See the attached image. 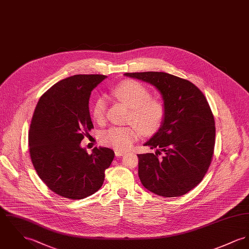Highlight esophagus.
I'll return each mask as SVG.
<instances>
[{"label":"esophagus","mask_w":249,"mask_h":249,"mask_svg":"<svg viewBox=\"0 0 249 249\" xmlns=\"http://www.w3.org/2000/svg\"><path fill=\"white\" fill-rule=\"evenodd\" d=\"M124 154H125V153H124V152H122V151H117V150L115 151V156L118 157V158H119V157H122V156H124Z\"/></svg>","instance_id":"34e87169"}]
</instances>
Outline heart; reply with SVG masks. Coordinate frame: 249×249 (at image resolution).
<instances>
[{
  "label": "heart",
  "mask_w": 249,
  "mask_h": 249,
  "mask_svg": "<svg viewBox=\"0 0 249 249\" xmlns=\"http://www.w3.org/2000/svg\"><path fill=\"white\" fill-rule=\"evenodd\" d=\"M117 99L130 108L128 122L145 135L156 132L161 125L165 116L164 105L159 100L150 99L149 90L142 84L127 80L118 84L112 89ZM107 108L106 100L98 97L95 100L91 114L95 122L101 123L105 118ZM138 138V131L132 126H111L101 133V142L117 151H125L132 146Z\"/></svg>",
  "instance_id": "1"
}]
</instances>
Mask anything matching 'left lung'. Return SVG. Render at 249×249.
<instances>
[{
    "instance_id": "left-lung-1",
    "label": "left lung",
    "mask_w": 249,
    "mask_h": 249,
    "mask_svg": "<svg viewBox=\"0 0 249 249\" xmlns=\"http://www.w3.org/2000/svg\"><path fill=\"white\" fill-rule=\"evenodd\" d=\"M153 85L161 94L165 116L143 145L156 152L139 154V178L148 191L163 196L186 195L202 181L213 156L215 123L198 88L161 71L126 72Z\"/></svg>"
}]
</instances>
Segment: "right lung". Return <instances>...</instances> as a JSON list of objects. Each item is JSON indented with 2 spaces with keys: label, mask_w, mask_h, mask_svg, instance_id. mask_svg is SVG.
<instances>
[{
  "label": "right lung",
  "mask_w": 249,
  "mask_h": 249,
  "mask_svg": "<svg viewBox=\"0 0 249 249\" xmlns=\"http://www.w3.org/2000/svg\"><path fill=\"white\" fill-rule=\"evenodd\" d=\"M107 76L76 74L52 86L34 111L28 143L36 172L46 186L65 198L83 199L96 193L113 150L95 147L92 153L80 145L93 124L89 100Z\"/></svg>",
  "instance_id": "right-lung-1"
}]
</instances>
